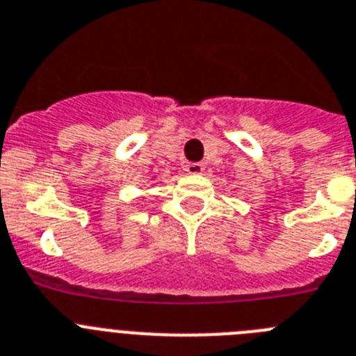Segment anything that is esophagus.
I'll use <instances>...</instances> for the list:
<instances>
[{
  "instance_id": "esophagus-1",
  "label": "esophagus",
  "mask_w": 356,
  "mask_h": 356,
  "mask_svg": "<svg viewBox=\"0 0 356 356\" xmlns=\"http://www.w3.org/2000/svg\"><path fill=\"white\" fill-rule=\"evenodd\" d=\"M204 168H206V165H204V163H188L186 168L184 170H186L188 174H191V175H199V174H202Z\"/></svg>"
}]
</instances>
